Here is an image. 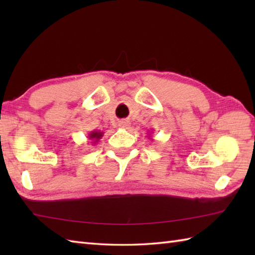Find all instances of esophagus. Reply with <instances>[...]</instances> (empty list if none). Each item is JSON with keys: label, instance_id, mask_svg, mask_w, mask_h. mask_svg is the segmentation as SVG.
Returning a JSON list of instances; mask_svg holds the SVG:
<instances>
[{"label": "esophagus", "instance_id": "esophagus-1", "mask_svg": "<svg viewBox=\"0 0 255 255\" xmlns=\"http://www.w3.org/2000/svg\"><path fill=\"white\" fill-rule=\"evenodd\" d=\"M119 126L123 128H127L129 126V122L128 121H121L119 122Z\"/></svg>", "mask_w": 255, "mask_h": 255}]
</instances>
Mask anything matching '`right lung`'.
<instances>
[{
  "mask_svg": "<svg viewBox=\"0 0 255 255\" xmlns=\"http://www.w3.org/2000/svg\"><path fill=\"white\" fill-rule=\"evenodd\" d=\"M103 133L104 132H102L100 130H93L89 133L88 137L90 140H92V143H96L103 137Z\"/></svg>",
  "mask_w": 255,
  "mask_h": 255,
  "instance_id": "1",
  "label": "right lung"
}]
</instances>
